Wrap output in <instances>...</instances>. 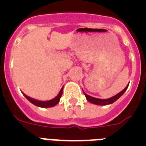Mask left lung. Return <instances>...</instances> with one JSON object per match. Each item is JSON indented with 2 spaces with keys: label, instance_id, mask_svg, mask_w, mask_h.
<instances>
[{
  "label": "left lung",
  "instance_id": "obj_1",
  "mask_svg": "<svg viewBox=\"0 0 146 146\" xmlns=\"http://www.w3.org/2000/svg\"><path fill=\"white\" fill-rule=\"evenodd\" d=\"M128 86H129V85L128 86H126V87L123 89V91H121L120 93H118V94H116V95H115V96H113V97L109 98V99H97V98H94V97H92V96H89V95L86 94L84 91H83V93H84L85 96H86V99H87L88 102H90L91 103H92V104H97V105H108V104H113V102H115L116 101L117 99H119V98L121 97L122 95H123V93L126 91V89H127Z\"/></svg>",
  "mask_w": 146,
  "mask_h": 146
}]
</instances>
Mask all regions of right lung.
Returning a JSON list of instances; mask_svg holds the SVG:
<instances>
[{
  "label": "right lung",
  "mask_w": 146,
  "mask_h": 146,
  "mask_svg": "<svg viewBox=\"0 0 146 146\" xmlns=\"http://www.w3.org/2000/svg\"><path fill=\"white\" fill-rule=\"evenodd\" d=\"M63 88H64V87L60 89V92L58 94L57 96H55L54 99L49 100V101H38V100H36V99L29 97L27 95H25V94H23V95L25 96V98L28 99V101L31 102L32 104H33L36 106L40 107V108H52V107L56 105L59 102V101H60V99L62 96V94H63Z\"/></svg>",
  "instance_id": "1"
}]
</instances>
